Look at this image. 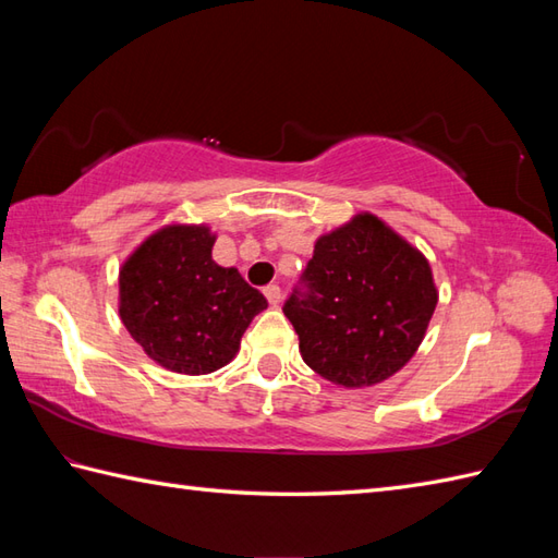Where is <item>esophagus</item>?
Returning <instances> with one entry per match:
<instances>
[{
  "mask_svg": "<svg viewBox=\"0 0 558 558\" xmlns=\"http://www.w3.org/2000/svg\"><path fill=\"white\" fill-rule=\"evenodd\" d=\"M264 294H266V300H268L270 306H278V304H280L282 292H280L278 286H266V288H264Z\"/></svg>",
  "mask_w": 558,
  "mask_h": 558,
  "instance_id": "esophagus-1",
  "label": "esophagus"
}]
</instances>
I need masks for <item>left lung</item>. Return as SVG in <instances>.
Segmentation results:
<instances>
[{"label":"left lung","instance_id":"1","mask_svg":"<svg viewBox=\"0 0 558 558\" xmlns=\"http://www.w3.org/2000/svg\"><path fill=\"white\" fill-rule=\"evenodd\" d=\"M438 302L420 248L372 213L322 234L302 288L282 312L302 360L328 381L362 388L386 381L422 345Z\"/></svg>","mask_w":558,"mask_h":558}]
</instances>
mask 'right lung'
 I'll return each mask as SVG.
<instances>
[{"mask_svg":"<svg viewBox=\"0 0 558 558\" xmlns=\"http://www.w3.org/2000/svg\"><path fill=\"white\" fill-rule=\"evenodd\" d=\"M206 225H165L120 268V318L153 362L177 374H210L240 352L268 302L213 260Z\"/></svg>","mask_w":558,"mask_h":558,"instance_id":"add662e5","label":"right lung"}]
</instances>
